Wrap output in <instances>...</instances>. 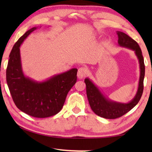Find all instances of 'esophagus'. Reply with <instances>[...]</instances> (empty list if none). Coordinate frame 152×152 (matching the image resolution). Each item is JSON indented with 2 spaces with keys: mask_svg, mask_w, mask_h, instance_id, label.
<instances>
[{
  "mask_svg": "<svg viewBox=\"0 0 152 152\" xmlns=\"http://www.w3.org/2000/svg\"><path fill=\"white\" fill-rule=\"evenodd\" d=\"M87 72H88V70L86 68L84 67H81L78 69L77 71V77L79 79H82L86 75Z\"/></svg>",
  "mask_w": 152,
  "mask_h": 152,
  "instance_id": "1",
  "label": "esophagus"
}]
</instances>
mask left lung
<instances>
[{"instance_id":"obj_1","label":"left lung","mask_w":152,"mask_h":152,"mask_svg":"<svg viewBox=\"0 0 152 152\" xmlns=\"http://www.w3.org/2000/svg\"><path fill=\"white\" fill-rule=\"evenodd\" d=\"M118 44L134 50L139 60L140 75L138 88L134 98L129 103H119L110 100L104 95L99 88L88 78L84 80L86 86V95L91 109L96 115L107 119H115L132 110L140 101L143 92V81L145 77V64L142 51L138 43L125 33L118 31Z\"/></svg>"}]
</instances>
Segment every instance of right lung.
<instances>
[{"mask_svg": "<svg viewBox=\"0 0 152 152\" xmlns=\"http://www.w3.org/2000/svg\"><path fill=\"white\" fill-rule=\"evenodd\" d=\"M33 28L20 37L10 55L6 80L12 97L20 111L34 118H44L55 115L61 111L68 93L77 82V68L38 82L24 75L20 61L19 47Z\"/></svg>", "mask_w": 152, "mask_h": 152, "instance_id": "right-lung-1", "label": "right lung"}]
</instances>
